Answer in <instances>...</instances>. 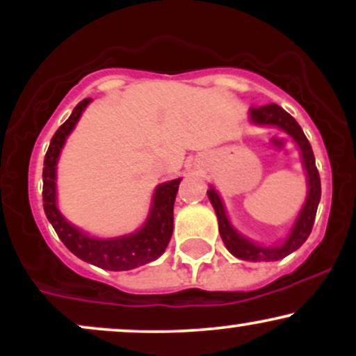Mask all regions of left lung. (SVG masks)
<instances>
[{
    "instance_id": "1",
    "label": "left lung",
    "mask_w": 356,
    "mask_h": 356,
    "mask_svg": "<svg viewBox=\"0 0 356 356\" xmlns=\"http://www.w3.org/2000/svg\"><path fill=\"white\" fill-rule=\"evenodd\" d=\"M249 115L254 124L259 125H276L280 129H283L284 132H288L289 136L296 140V144L300 145L301 155H303V164L306 169V175H308V197L301 209L298 220L293 227L289 238L284 241L281 246L275 248H261L252 244L251 241L239 234L238 231H234L231 227L229 220L226 218V212H224V206L220 202L218 192L214 189L207 191L209 195V201L214 207L216 216H218L219 222V232L220 238H222L224 244L236 257L244 261H277L283 259L284 256L291 254L293 251H296L301 244L308 239V236L312 234L314 218H316V209L318 202L321 197V182H320V174H318L316 164H314V155L309 145L308 138L303 134L300 124L286 112L284 108H281L276 104H268L263 107H251L249 110Z\"/></svg>"
}]
</instances>
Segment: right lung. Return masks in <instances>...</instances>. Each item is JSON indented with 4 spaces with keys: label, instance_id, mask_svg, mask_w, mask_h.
<instances>
[{
    "label": "right lung",
    "instance_id": "add662e5",
    "mask_svg": "<svg viewBox=\"0 0 356 356\" xmlns=\"http://www.w3.org/2000/svg\"><path fill=\"white\" fill-rule=\"evenodd\" d=\"M88 104L90 99L81 100L72 112V115L68 117V120L60 125L55 136L51 137L43 162V209L61 243L70 249L73 254L99 268L110 269V271H127V269H134L157 259L165 251L174 229V201L181 179L161 184L155 189L149 219L136 234L113 239H95L88 238L87 234L68 224L56 209V161H58L65 138L72 132Z\"/></svg>",
    "mask_w": 356,
    "mask_h": 356
}]
</instances>
